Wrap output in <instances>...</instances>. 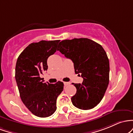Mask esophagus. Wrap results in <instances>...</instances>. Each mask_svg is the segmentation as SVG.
<instances>
[{
  "mask_svg": "<svg viewBox=\"0 0 133 133\" xmlns=\"http://www.w3.org/2000/svg\"><path fill=\"white\" fill-rule=\"evenodd\" d=\"M70 82H64V85L65 86H67L68 85H70Z\"/></svg>",
  "mask_w": 133,
  "mask_h": 133,
  "instance_id": "1",
  "label": "esophagus"
}]
</instances>
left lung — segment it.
<instances>
[{"label":"left lung","mask_w":133,"mask_h":133,"mask_svg":"<svg viewBox=\"0 0 133 133\" xmlns=\"http://www.w3.org/2000/svg\"><path fill=\"white\" fill-rule=\"evenodd\" d=\"M58 51L74 63L75 72L83 80L73 83L77 89L73 105L82 110L96 106L102 99L109 82V61L101 44L88 38L63 40Z\"/></svg>","instance_id":"obj_1"}]
</instances>
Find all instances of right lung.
<instances>
[{
	"instance_id": "right-lung-1",
	"label": "right lung",
	"mask_w": 133,
	"mask_h": 133,
	"mask_svg": "<svg viewBox=\"0 0 133 133\" xmlns=\"http://www.w3.org/2000/svg\"><path fill=\"white\" fill-rule=\"evenodd\" d=\"M59 40L41 41L29 44L21 53L16 65V83L22 102L35 116L46 117L56 110V99L63 83H44L39 77L47 70V59L57 50Z\"/></svg>"
}]
</instances>
